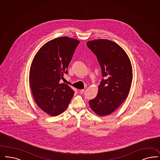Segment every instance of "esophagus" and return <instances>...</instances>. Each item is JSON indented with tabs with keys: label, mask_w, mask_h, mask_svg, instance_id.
Masks as SVG:
<instances>
[{
	"label": "esophagus",
	"mask_w": 160,
	"mask_h": 160,
	"mask_svg": "<svg viewBox=\"0 0 160 160\" xmlns=\"http://www.w3.org/2000/svg\"><path fill=\"white\" fill-rule=\"evenodd\" d=\"M78 91L80 94H83L85 92V89H79Z\"/></svg>",
	"instance_id": "obj_1"
}]
</instances>
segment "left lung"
<instances>
[{"label": "left lung", "instance_id": "1", "mask_svg": "<svg viewBox=\"0 0 160 160\" xmlns=\"http://www.w3.org/2000/svg\"><path fill=\"white\" fill-rule=\"evenodd\" d=\"M87 45L96 56L102 77L98 94L89 104L96 114L104 116L116 110L129 94L133 78L132 65L124 50L114 42L99 39Z\"/></svg>", "mask_w": 160, "mask_h": 160}]
</instances>
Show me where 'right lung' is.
<instances>
[{
	"instance_id": "right-lung-1",
	"label": "right lung",
	"mask_w": 160,
	"mask_h": 160,
	"mask_svg": "<svg viewBox=\"0 0 160 160\" xmlns=\"http://www.w3.org/2000/svg\"><path fill=\"white\" fill-rule=\"evenodd\" d=\"M79 41L62 37L49 41L38 50L30 72V83L38 107L55 116L63 112L71 100L74 91L60 83Z\"/></svg>"
}]
</instances>
